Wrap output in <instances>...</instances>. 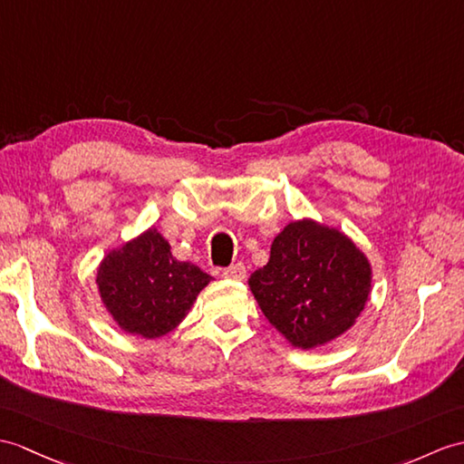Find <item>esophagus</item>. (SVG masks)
I'll list each match as a JSON object with an SVG mask.
<instances>
[{"instance_id": "34e87169", "label": "esophagus", "mask_w": 464, "mask_h": 464, "mask_svg": "<svg viewBox=\"0 0 464 464\" xmlns=\"http://www.w3.org/2000/svg\"><path fill=\"white\" fill-rule=\"evenodd\" d=\"M223 276L225 278H233V281H243V278L246 276V271H245V265L243 263H235L231 266H227L223 271Z\"/></svg>"}]
</instances>
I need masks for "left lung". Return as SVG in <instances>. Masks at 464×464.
<instances>
[{
	"mask_svg": "<svg viewBox=\"0 0 464 464\" xmlns=\"http://www.w3.org/2000/svg\"><path fill=\"white\" fill-rule=\"evenodd\" d=\"M249 286L265 318L295 348L310 350L353 326L370 298L372 266L338 229L300 219L275 237Z\"/></svg>",
	"mask_w": 464,
	"mask_h": 464,
	"instance_id": "1",
	"label": "left lung"
}]
</instances>
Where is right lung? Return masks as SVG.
I'll list each match as a JSON object with an SVG mask.
<instances>
[{
	"label": "right lung",
	"mask_w": 464,
	"mask_h": 464,
	"mask_svg": "<svg viewBox=\"0 0 464 464\" xmlns=\"http://www.w3.org/2000/svg\"><path fill=\"white\" fill-rule=\"evenodd\" d=\"M209 281L199 266L176 261L158 229L111 251L96 271L101 300L112 320L146 340L174 330Z\"/></svg>",
	"instance_id": "1"
}]
</instances>
